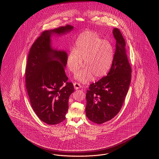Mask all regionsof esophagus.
Wrapping results in <instances>:
<instances>
[{"instance_id":"1","label":"esophagus","mask_w":159,"mask_h":159,"mask_svg":"<svg viewBox=\"0 0 159 159\" xmlns=\"http://www.w3.org/2000/svg\"><path fill=\"white\" fill-rule=\"evenodd\" d=\"M73 85H74V87H75V89H76V90L82 88V85H81L80 83H77V82H75V83H73Z\"/></svg>"}]
</instances>
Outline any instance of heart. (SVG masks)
Wrapping results in <instances>:
<instances>
[{"mask_svg": "<svg viewBox=\"0 0 159 159\" xmlns=\"http://www.w3.org/2000/svg\"><path fill=\"white\" fill-rule=\"evenodd\" d=\"M114 51L108 41L92 31L80 34L75 44L74 49L67 55L66 62L69 70L76 72L83 65L85 66L76 74L80 82L89 81L93 76L100 78L109 71L114 60Z\"/></svg>", "mask_w": 159, "mask_h": 159, "instance_id": "b5f03b06", "label": "heart"}]
</instances>
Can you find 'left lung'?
<instances>
[{
	"instance_id": "1",
	"label": "left lung",
	"mask_w": 159,
	"mask_h": 159,
	"mask_svg": "<svg viewBox=\"0 0 159 159\" xmlns=\"http://www.w3.org/2000/svg\"><path fill=\"white\" fill-rule=\"evenodd\" d=\"M116 52L111 69L106 76L92 83L87 90V117L98 124L111 120L120 112L131 80L132 67L126 51V43L118 29H114Z\"/></svg>"
}]
</instances>
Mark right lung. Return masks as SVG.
<instances>
[{
    "label": "right lung",
    "instance_id": "add662e5",
    "mask_svg": "<svg viewBox=\"0 0 159 159\" xmlns=\"http://www.w3.org/2000/svg\"><path fill=\"white\" fill-rule=\"evenodd\" d=\"M70 25L45 30L33 43L25 68V87L31 105L39 118L49 125L66 119L70 95L74 92L65 72L67 53L53 50L50 37L72 30Z\"/></svg>",
    "mask_w": 159,
    "mask_h": 159
}]
</instances>
